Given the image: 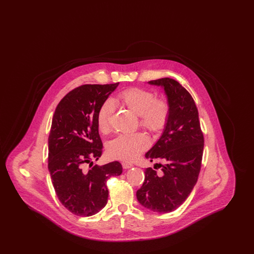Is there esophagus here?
Masks as SVG:
<instances>
[{
	"instance_id": "esophagus-1",
	"label": "esophagus",
	"mask_w": 254,
	"mask_h": 254,
	"mask_svg": "<svg viewBox=\"0 0 254 254\" xmlns=\"http://www.w3.org/2000/svg\"><path fill=\"white\" fill-rule=\"evenodd\" d=\"M122 166H123V168L125 169H130V168H132L133 167L132 164L127 163V162H123V163H122Z\"/></svg>"
}]
</instances>
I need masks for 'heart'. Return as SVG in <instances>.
Returning a JSON list of instances; mask_svg holds the SVG:
<instances>
[{"mask_svg": "<svg viewBox=\"0 0 254 254\" xmlns=\"http://www.w3.org/2000/svg\"><path fill=\"white\" fill-rule=\"evenodd\" d=\"M140 117V125L150 132L161 131L169 116V105L165 100H158L154 93L142 88H129L115 99ZM113 112L110 101L102 105L97 113V126L101 132L109 130V118ZM148 145V140L142 133L120 134L110 140L107 146L109 156L124 161H131Z\"/></svg>", "mask_w": 254, "mask_h": 254, "instance_id": "1", "label": "heart"}]
</instances>
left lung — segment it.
Listing matches in <instances>:
<instances>
[{"mask_svg":"<svg viewBox=\"0 0 254 254\" xmlns=\"http://www.w3.org/2000/svg\"><path fill=\"white\" fill-rule=\"evenodd\" d=\"M147 84L164 90L169 116L161 137L145 153L150 162H163L156 164L162 171L145 169V182L136 197L145 208L167 213L178 208L193 190L201 169L204 137L193 98L184 86L170 78Z\"/></svg>","mask_w":254,"mask_h":254,"instance_id":"1","label":"left lung"}]
</instances>
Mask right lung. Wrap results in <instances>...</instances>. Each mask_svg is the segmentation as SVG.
Listing matches in <instances>:
<instances>
[{"instance_id": "1", "label": "right lung", "mask_w": 254, "mask_h": 254, "mask_svg": "<svg viewBox=\"0 0 254 254\" xmlns=\"http://www.w3.org/2000/svg\"><path fill=\"white\" fill-rule=\"evenodd\" d=\"M119 83L79 86L64 97L55 109L49 137V171L62 205L77 216H91L108 203L107 180L119 176L115 161L93 166L103 144L97 113ZM90 164L93 168L85 169Z\"/></svg>"}]
</instances>
